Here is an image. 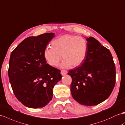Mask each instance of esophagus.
Here are the masks:
<instances>
[{
    "instance_id": "34e87169",
    "label": "esophagus",
    "mask_w": 125,
    "mask_h": 125,
    "mask_svg": "<svg viewBox=\"0 0 125 125\" xmlns=\"http://www.w3.org/2000/svg\"><path fill=\"white\" fill-rule=\"evenodd\" d=\"M67 73H68V72L64 71V70H61V74H62V75H65Z\"/></svg>"
}]
</instances>
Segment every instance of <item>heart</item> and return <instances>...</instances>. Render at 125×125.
<instances>
[{"mask_svg":"<svg viewBox=\"0 0 125 125\" xmlns=\"http://www.w3.org/2000/svg\"><path fill=\"white\" fill-rule=\"evenodd\" d=\"M51 46H47L44 51L46 61L52 66L58 65L61 60L62 68H76L83 62L88 51L87 41L80 36L65 34L53 40Z\"/></svg>","mask_w":125,"mask_h":125,"instance_id":"1","label":"heart"}]
</instances>
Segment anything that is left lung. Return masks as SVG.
<instances>
[{"instance_id":"1","label":"left lung","mask_w":125,"mask_h":125,"mask_svg":"<svg viewBox=\"0 0 125 125\" xmlns=\"http://www.w3.org/2000/svg\"><path fill=\"white\" fill-rule=\"evenodd\" d=\"M88 51L80 66L69 70L71 92L80 104L92 106L109 97L116 82V68L110 51L95 38H86Z\"/></svg>"}]
</instances>
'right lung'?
<instances>
[{"label":"right lung","mask_w":125,"mask_h":125,"mask_svg":"<svg viewBox=\"0 0 125 125\" xmlns=\"http://www.w3.org/2000/svg\"><path fill=\"white\" fill-rule=\"evenodd\" d=\"M55 36L53 33L31 36L23 41L10 54L8 76L16 97L26 107L45 106L53 98V90L62 75L51 66L44 51Z\"/></svg>","instance_id":"add662e5"}]
</instances>
